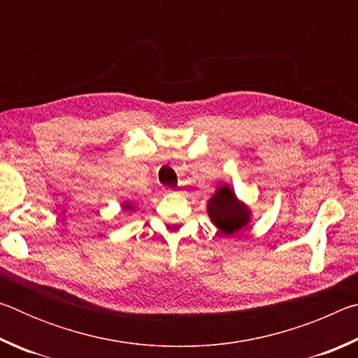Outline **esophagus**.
Here are the masks:
<instances>
[{
	"label": "esophagus",
	"instance_id": "obj_1",
	"mask_svg": "<svg viewBox=\"0 0 358 358\" xmlns=\"http://www.w3.org/2000/svg\"><path fill=\"white\" fill-rule=\"evenodd\" d=\"M164 192H166V194H171V192H173V191H172V189H164Z\"/></svg>",
	"mask_w": 358,
	"mask_h": 358
}]
</instances>
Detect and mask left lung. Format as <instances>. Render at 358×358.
<instances>
[{
    "label": "left lung",
    "mask_w": 358,
    "mask_h": 358,
    "mask_svg": "<svg viewBox=\"0 0 358 358\" xmlns=\"http://www.w3.org/2000/svg\"><path fill=\"white\" fill-rule=\"evenodd\" d=\"M208 215L215 226L222 234L232 235L250 221V211L235 199V194L227 186H222L208 202Z\"/></svg>",
    "instance_id": "8db88e82"
}]
</instances>
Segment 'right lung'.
<instances>
[{
    "label": "right lung",
    "mask_w": 358,
    "mask_h": 358,
    "mask_svg": "<svg viewBox=\"0 0 358 358\" xmlns=\"http://www.w3.org/2000/svg\"><path fill=\"white\" fill-rule=\"evenodd\" d=\"M131 208V205L129 203H126V210H129Z\"/></svg>",
    "instance_id": "right-lung-1"
}]
</instances>
